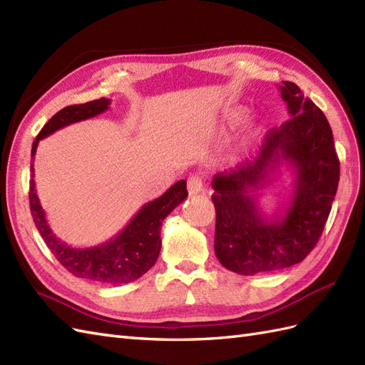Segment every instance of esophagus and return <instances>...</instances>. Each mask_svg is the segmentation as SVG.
<instances>
[{
  "label": "esophagus",
  "mask_w": 365,
  "mask_h": 365,
  "mask_svg": "<svg viewBox=\"0 0 365 365\" xmlns=\"http://www.w3.org/2000/svg\"><path fill=\"white\" fill-rule=\"evenodd\" d=\"M187 190L189 195H200L204 193V180L201 175H192L189 181H187Z\"/></svg>",
  "instance_id": "obj_1"
}]
</instances>
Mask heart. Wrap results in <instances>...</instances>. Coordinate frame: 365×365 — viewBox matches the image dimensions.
Segmentation results:
<instances>
[{
    "instance_id": "b5f03b06",
    "label": "heart",
    "mask_w": 365,
    "mask_h": 365,
    "mask_svg": "<svg viewBox=\"0 0 365 365\" xmlns=\"http://www.w3.org/2000/svg\"><path fill=\"white\" fill-rule=\"evenodd\" d=\"M245 118H247V110L236 107V109H232L224 115L222 127L224 129H235V127H238L245 121Z\"/></svg>"
}]
</instances>
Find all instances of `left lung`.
I'll list each match as a JSON object with an SVG mask.
<instances>
[{"mask_svg":"<svg viewBox=\"0 0 365 365\" xmlns=\"http://www.w3.org/2000/svg\"><path fill=\"white\" fill-rule=\"evenodd\" d=\"M279 91L290 120L265 135L253 163L212 180L216 258L240 274L301 262L321 238L339 182V160L326 115L294 83L282 81ZM281 163L295 173L292 200L284 211L265 217L252 192L269 182Z\"/></svg>","mask_w":365,"mask_h":365,"instance_id":"1","label":"left lung"}]
</instances>
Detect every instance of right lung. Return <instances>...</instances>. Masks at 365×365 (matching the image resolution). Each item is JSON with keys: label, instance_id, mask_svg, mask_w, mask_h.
<instances>
[{"label": "right lung", "instance_id": "right-lung-1", "mask_svg": "<svg viewBox=\"0 0 365 365\" xmlns=\"http://www.w3.org/2000/svg\"><path fill=\"white\" fill-rule=\"evenodd\" d=\"M110 100L88 101L86 104L67 106L46 123L32 144V160L35 158L39 141L63 127L87 118H93L109 109ZM31 213L39 235L43 236L46 245L60 261L63 267L71 272L73 277L103 284H127L141 278L149 272L156 262L161 250V225L176 205L187 198V182L184 180L173 184L160 198L147 202L141 207L132 221L113 236L112 240L95 247L75 249L63 242L48 227L44 209L39 204L35 181H34V163L31 164Z\"/></svg>", "mask_w": 365, "mask_h": 365}]
</instances>
